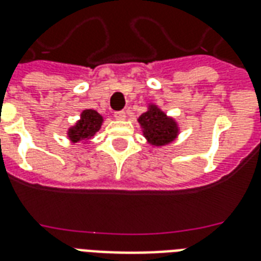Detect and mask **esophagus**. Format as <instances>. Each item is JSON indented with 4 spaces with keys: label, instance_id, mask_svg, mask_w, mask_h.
<instances>
[{
    "label": "esophagus",
    "instance_id": "obj_1",
    "mask_svg": "<svg viewBox=\"0 0 261 261\" xmlns=\"http://www.w3.org/2000/svg\"><path fill=\"white\" fill-rule=\"evenodd\" d=\"M115 119H118V120H124L126 119V112L124 111H116L114 114Z\"/></svg>",
    "mask_w": 261,
    "mask_h": 261
}]
</instances>
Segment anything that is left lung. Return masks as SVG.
I'll return each instance as SVG.
<instances>
[{
  "label": "left lung",
  "mask_w": 261,
  "mask_h": 261,
  "mask_svg": "<svg viewBox=\"0 0 261 261\" xmlns=\"http://www.w3.org/2000/svg\"><path fill=\"white\" fill-rule=\"evenodd\" d=\"M138 123L142 127L143 137L153 146L168 145L178 135L177 122L167 116L155 104H149L146 112L138 118Z\"/></svg>",
  "instance_id": "1"
}]
</instances>
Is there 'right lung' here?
<instances>
[{
    "label": "right lung",
    "mask_w": 261,
    "mask_h": 261,
    "mask_svg": "<svg viewBox=\"0 0 261 261\" xmlns=\"http://www.w3.org/2000/svg\"><path fill=\"white\" fill-rule=\"evenodd\" d=\"M102 124V116L94 110H85L81 114V118L74 126L67 131V137L73 143L88 142L93 138L94 134L100 130Z\"/></svg>",
    "instance_id": "obj_1"
}]
</instances>
